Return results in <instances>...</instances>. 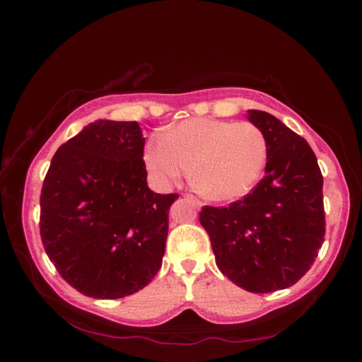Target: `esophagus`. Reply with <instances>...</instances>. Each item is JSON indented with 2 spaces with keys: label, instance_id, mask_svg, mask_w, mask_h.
Returning <instances> with one entry per match:
<instances>
[{
  "label": "esophagus",
  "instance_id": "esophagus-1",
  "mask_svg": "<svg viewBox=\"0 0 362 362\" xmlns=\"http://www.w3.org/2000/svg\"><path fill=\"white\" fill-rule=\"evenodd\" d=\"M183 198H185L187 201H189V203H193L196 207H201V206H203V203H201V201L198 199V198H196V196H193V194H183Z\"/></svg>",
  "mask_w": 362,
  "mask_h": 362
}]
</instances>
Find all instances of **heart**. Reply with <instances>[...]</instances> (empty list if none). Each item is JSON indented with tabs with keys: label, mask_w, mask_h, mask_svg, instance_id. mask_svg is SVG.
<instances>
[{
	"label": "heart",
	"mask_w": 362,
	"mask_h": 362,
	"mask_svg": "<svg viewBox=\"0 0 362 362\" xmlns=\"http://www.w3.org/2000/svg\"><path fill=\"white\" fill-rule=\"evenodd\" d=\"M268 156L265 132L254 122L193 118L155 134L145 164L161 182L179 180L192 166L194 187L214 201H235L252 192Z\"/></svg>",
	"instance_id": "obj_1"
}]
</instances>
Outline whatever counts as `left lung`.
Instances as JSON below:
<instances>
[{
    "label": "left lung",
    "mask_w": 362,
    "mask_h": 362,
    "mask_svg": "<svg viewBox=\"0 0 362 362\" xmlns=\"http://www.w3.org/2000/svg\"><path fill=\"white\" fill-rule=\"evenodd\" d=\"M265 132V177L243 199L204 206L199 222L220 272L244 291L268 293L297 283L326 235L322 174L308 142L273 115L249 110Z\"/></svg>",
    "instance_id": "left-lung-1"
}]
</instances>
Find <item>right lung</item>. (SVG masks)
I'll return each mask as SVG.
<instances>
[{
	"instance_id": "right-lung-1",
	"label": "right lung",
	"mask_w": 362,
	"mask_h": 362,
	"mask_svg": "<svg viewBox=\"0 0 362 362\" xmlns=\"http://www.w3.org/2000/svg\"><path fill=\"white\" fill-rule=\"evenodd\" d=\"M136 121L90 122L60 145L40 196L42 246L60 276L94 298H122L156 276L177 193L146 185Z\"/></svg>"
}]
</instances>
